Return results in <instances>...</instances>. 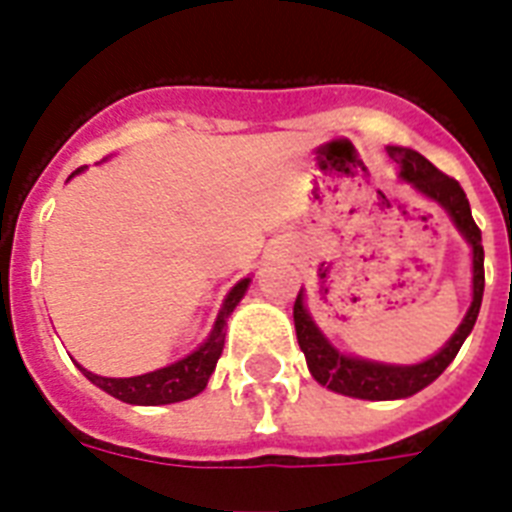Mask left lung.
I'll return each instance as SVG.
<instances>
[{
    "label": "left lung",
    "instance_id": "obj_1",
    "mask_svg": "<svg viewBox=\"0 0 512 512\" xmlns=\"http://www.w3.org/2000/svg\"><path fill=\"white\" fill-rule=\"evenodd\" d=\"M390 159L398 164V177L406 185H412L414 191L425 199L436 201L446 215L452 217L454 228L468 241L473 252V303H470L465 319L454 335L446 340L444 348H438L430 358L420 364H382V361H369V358L350 356L335 348L329 337L313 321L308 305H305V289L295 300V329L300 350L305 353L308 369L313 380L324 388L342 393L350 398H364V401H396V398H409L428 388L430 382L438 380V374L452 364L454 356L460 353L462 342L476 327L481 300H484V247H481V231L476 220L470 215V204L465 191L454 177L444 175L422 154L412 148L388 146Z\"/></svg>",
    "mask_w": 512,
    "mask_h": 512
}]
</instances>
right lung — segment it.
Instances as JSON below:
<instances>
[{
  "mask_svg": "<svg viewBox=\"0 0 512 512\" xmlns=\"http://www.w3.org/2000/svg\"><path fill=\"white\" fill-rule=\"evenodd\" d=\"M84 172V167H79L76 172H71V177ZM68 177V180H71ZM249 276L241 279L239 284H233V289L225 295L223 308L217 313L215 324L209 329L207 340L201 342L199 348L188 353L185 358L175 361L170 366H162L156 372L138 374V377H100L95 372H87L82 364H76L82 369V374L92 385H98L100 390H106L108 396L119 398L124 404L135 406H159V404H177V401H185V398L199 396L201 390L207 388L209 377L215 372L217 358L223 353L225 345V324H228V316L233 313V308L241 303V297L249 289Z\"/></svg>",
  "mask_w": 512,
  "mask_h": 512,
  "instance_id": "obj_1",
  "label": "right lung"
}]
</instances>
